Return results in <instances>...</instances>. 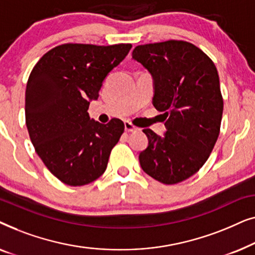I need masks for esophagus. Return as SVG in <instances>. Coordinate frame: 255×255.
<instances>
[{
  "instance_id": "obj_1",
  "label": "esophagus",
  "mask_w": 255,
  "mask_h": 255,
  "mask_svg": "<svg viewBox=\"0 0 255 255\" xmlns=\"http://www.w3.org/2000/svg\"><path fill=\"white\" fill-rule=\"evenodd\" d=\"M124 127H125V131H127V132H133V131L139 130L137 127H134L133 124L130 123V122H125Z\"/></svg>"
}]
</instances>
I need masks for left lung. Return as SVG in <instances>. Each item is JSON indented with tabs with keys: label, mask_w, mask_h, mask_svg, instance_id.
Instances as JSON below:
<instances>
[{
	"label": "left lung",
	"mask_w": 255,
	"mask_h": 255,
	"mask_svg": "<svg viewBox=\"0 0 255 255\" xmlns=\"http://www.w3.org/2000/svg\"><path fill=\"white\" fill-rule=\"evenodd\" d=\"M132 57L154 79L153 106L163 113L166 133L144 128L148 146L142 170L163 184L189 179L207 161L221 131L223 96L214 61L183 40L135 46Z\"/></svg>",
	"instance_id": "left-lung-1"
}]
</instances>
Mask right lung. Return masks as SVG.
Returning <instances> with one entry per match:
<instances>
[{
	"mask_svg": "<svg viewBox=\"0 0 255 255\" xmlns=\"http://www.w3.org/2000/svg\"><path fill=\"white\" fill-rule=\"evenodd\" d=\"M131 44H62L34 65L25 90V123L37 154L68 186H85L106 172L124 123L90 120L103 80L127 57Z\"/></svg>",
	"mask_w": 255,
	"mask_h": 255,
	"instance_id": "right-lung-1",
	"label": "right lung"
}]
</instances>
